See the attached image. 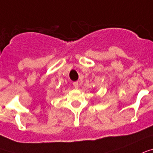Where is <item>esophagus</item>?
<instances>
[{
    "instance_id": "34e87169",
    "label": "esophagus",
    "mask_w": 153,
    "mask_h": 153,
    "mask_svg": "<svg viewBox=\"0 0 153 153\" xmlns=\"http://www.w3.org/2000/svg\"><path fill=\"white\" fill-rule=\"evenodd\" d=\"M73 87L75 88H78L79 87V85H78V82H73Z\"/></svg>"
}]
</instances>
